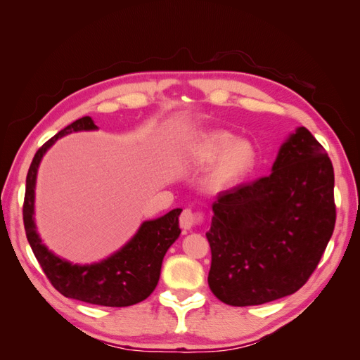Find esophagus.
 I'll use <instances>...</instances> for the list:
<instances>
[{
    "instance_id": "obj_1",
    "label": "esophagus",
    "mask_w": 360,
    "mask_h": 360,
    "mask_svg": "<svg viewBox=\"0 0 360 360\" xmlns=\"http://www.w3.org/2000/svg\"><path fill=\"white\" fill-rule=\"evenodd\" d=\"M202 221V213L200 212H193L192 209H186L181 213L179 217V224L184 231H192L195 226H198Z\"/></svg>"
}]
</instances>
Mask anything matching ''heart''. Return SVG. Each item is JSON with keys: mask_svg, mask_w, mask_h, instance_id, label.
<instances>
[{"mask_svg": "<svg viewBox=\"0 0 360 360\" xmlns=\"http://www.w3.org/2000/svg\"><path fill=\"white\" fill-rule=\"evenodd\" d=\"M186 156L195 164L212 165L205 186L212 192L238 186L254 172L257 164V148L246 139L226 129H209L196 133L184 145Z\"/></svg>", "mask_w": 360, "mask_h": 360, "instance_id": "heart-1", "label": "heart"}]
</instances>
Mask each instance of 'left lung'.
Listing matches in <instances>:
<instances>
[{
  "label": "left lung",
  "mask_w": 360,
  "mask_h": 360,
  "mask_svg": "<svg viewBox=\"0 0 360 360\" xmlns=\"http://www.w3.org/2000/svg\"><path fill=\"white\" fill-rule=\"evenodd\" d=\"M209 286L231 307L294 294L322 258L335 224L334 170L304 127L281 143L269 176L218 193L212 205Z\"/></svg>",
  "instance_id": "1"
}]
</instances>
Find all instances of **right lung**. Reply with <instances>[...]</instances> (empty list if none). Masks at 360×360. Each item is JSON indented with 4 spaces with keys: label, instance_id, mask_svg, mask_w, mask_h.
Instances as JSON below:
<instances>
[{
    "label": "right lung",
    "instance_id": "add662e5",
    "mask_svg": "<svg viewBox=\"0 0 360 360\" xmlns=\"http://www.w3.org/2000/svg\"><path fill=\"white\" fill-rule=\"evenodd\" d=\"M93 129H97L94 120L89 116L82 117L51 137L35 153L26 178V195L22 204L25 231L43 272L60 294L101 307H131L145 300L155 290L164 255L181 233L179 215L182 209H173L164 217L143 221L139 231L125 246L102 262L91 264H74L53 254L43 244L35 226L37 173L46 151L60 137Z\"/></svg>",
    "mask_w": 360,
    "mask_h": 360
}]
</instances>
